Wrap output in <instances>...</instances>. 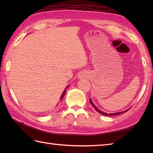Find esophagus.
<instances>
[{"mask_svg":"<svg viewBox=\"0 0 153 153\" xmlns=\"http://www.w3.org/2000/svg\"><path fill=\"white\" fill-rule=\"evenodd\" d=\"M87 76L86 73L84 72V71H82V72H80L79 74V78H83V77H85Z\"/></svg>","mask_w":153,"mask_h":153,"instance_id":"34e87169","label":"esophagus"}]
</instances>
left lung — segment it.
<instances>
[{"label":"left lung","instance_id":"obj_1","mask_svg":"<svg viewBox=\"0 0 153 153\" xmlns=\"http://www.w3.org/2000/svg\"><path fill=\"white\" fill-rule=\"evenodd\" d=\"M89 100H90V102H91V104L92 105V106L94 107V108H95V109L97 110V112H98L99 113H100V114H102V115H106V116H107L108 115V114L107 113H105V112H102V111H100V110H99V109H98L97 108V107L94 105V104L93 103V102H92V100H91V99H89ZM128 110H126V111H124V112H127L128 111ZM124 112H117V113H113V114H109V116H116V115H118V114H122V113H123Z\"/></svg>","mask_w":153,"mask_h":153}]
</instances>
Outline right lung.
I'll return each mask as SVG.
<instances>
[{
    "label": "right lung",
    "mask_w": 153,
    "mask_h": 153,
    "mask_svg": "<svg viewBox=\"0 0 153 153\" xmlns=\"http://www.w3.org/2000/svg\"><path fill=\"white\" fill-rule=\"evenodd\" d=\"M67 87H66V88H67ZM66 89H65L63 93H62V96H61V97H60V100H61L63 99L64 97V95H65V93H66Z\"/></svg>",
    "instance_id": "right-lung-1"
}]
</instances>
